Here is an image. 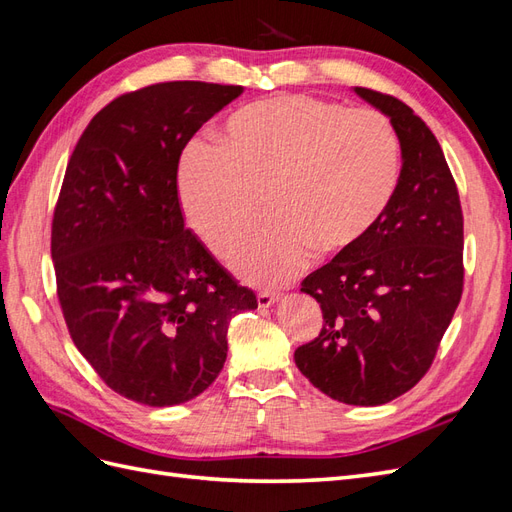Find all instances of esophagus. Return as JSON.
Segmentation results:
<instances>
[{"label":"esophagus","instance_id":"obj_1","mask_svg":"<svg viewBox=\"0 0 512 512\" xmlns=\"http://www.w3.org/2000/svg\"><path fill=\"white\" fill-rule=\"evenodd\" d=\"M277 299H280L277 292H258V307H271Z\"/></svg>","mask_w":512,"mask_h":512}]
</instances>
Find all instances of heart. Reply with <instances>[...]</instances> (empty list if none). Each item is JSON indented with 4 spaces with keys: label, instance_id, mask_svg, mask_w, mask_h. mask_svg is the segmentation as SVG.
<instances>
[{
    "label": "heart",
    "instance_id": "1",
    "mask_svg": "<svg viewBox=\"0 0 512 512\" xmlns=\"http://www.w3.org/2000/svg\"><path fill=\"white\" fill-rule=\"evenodd\" d=\"M399 164L397 134L382 113L275 96L232 115L220 147H188L179 198L196 235L222 256L267 194L273 218L230 247V265L247 282L275 286L312 252L329 260L361 245L391 205Z\"/></svg>",
    "mask_w": 512,
    "mask_h": 512
}]
</instances>
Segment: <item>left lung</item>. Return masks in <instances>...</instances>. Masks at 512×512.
<instances>
[{"label": "left lung", "instance_id": "1", "mask_svg": "<svg viewBox=\"0 0 512 512\" xmlns=\"http://www.w3.org/2000/svg\"><path fill=\"white\" fill-rule=\"evenodd\" d=\"M354 91L393 123L399 183L363 243L301 282L324 322L318 337L294 350V363L331 399L382 406L427 374L461 301L463 213L427 123L389 94Z\"/></svg>", "mask_w": 512, "mask_h": 512}]
</instances>
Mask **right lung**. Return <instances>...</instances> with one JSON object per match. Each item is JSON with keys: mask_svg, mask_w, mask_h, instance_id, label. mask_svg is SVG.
Instances as JSON below:
<instances>
[{"mask_svg": "<svg viewBox=\"0 0 512 512\" xmlns=\"http://www.w3.org/2000/svg\"><path fill=\"white\" fill-rule=\"evenodd\" d=\"M241 85L168 81L128 91L89 121L53 213L57 299L102 382L153 408L218 378L228 324L258 307L185 228L179 158Z\"/></svg>", "mask_w": 512, "mask_h": 512, "instance_id": "add662e5", "label": "right lung"}]
</instances>
